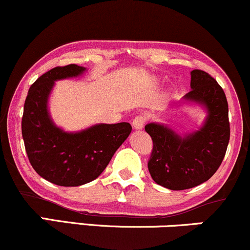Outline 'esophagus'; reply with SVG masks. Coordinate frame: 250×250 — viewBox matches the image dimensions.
<instances>
[{"label": "esophagus", "instance_id": "1", "mask_svg": "<svg viewBox=\"0 0 250 250\" xmlns=\"http://www.w3.org/2000/svg\"><path fill=\"white\" fill-rule=\"evenodd\" d=\"M145 117L143 116H137L136 118L132 120V126H133L134 130H142L144 127V125H145Z\"/></svg>", "mask_w": 250, "mask_h": 250}]
</instances>
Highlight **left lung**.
Here are the masks:
<instances>
[{
  "instance_id": "left-lung-1",
  "label": "left lung",
  "mask_w": 250,
  "mask_h": 250,
  "mask_svg": "<svg viewBox=\"0 0 250 250\" xmlns=\"http://www.w3.org/2000/svg\"><path fill=\"white\" fill-rule=\"evenodd\" d=\"M190 89L184 96L185 101L196 103L207 111L200 130L181 137L165 124L145 126L153 142L147 164L149 174L158 185L172 190L192 188L212 178L229 143L228 103L222 87L207 72L193 70Z\"/></svg>"
}]
</instances>
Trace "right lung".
Here are the masks:
<instances>
[{"label": "right lung", "instance_id": "add662e5", "mask_svg": "<svg viewBox=\"0 0 250 250\" xmlns=\"http://www.w3.org/2000/svg\"><path fill=\"white\" fill-rule=\"evenodd\" d=\"M85 71L77 64L54 67L37 78L25 98L22 137L29 161L41 177L58 186H81L98 178L132 131L128 123L97 124L79 132L55 125L48 111L55 82Z\"/></svg>", "mask_w": 250, "mask_h": 250}]
</instances>
